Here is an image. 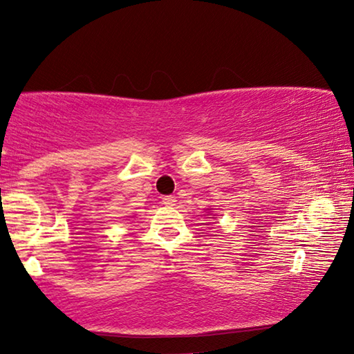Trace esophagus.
<instances>
[{"label": "esophagus", "mask_w": 354, "mask_h": 354, "mask_svg": "<svg viewBox=\"0 0 354 354\" xmlns=\"http://www.w3.org/2000/svg\"><path fill=\"white\" fill-rule=\"evenodd\" d=\"M176 201H177L176 196H172V195L162 198V205H166V206H174L176 205Z\"/></svg>", "instance_id": "obj_1"}]
</instances>
